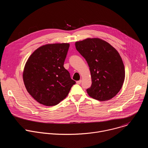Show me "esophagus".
<instances>
[{"instance_id":"34e87169","label":"esophagus","mask_w":148,"mask_h":148,"mask_svg":"<svg viewBox=\"0 0 148 148\" xmlns=\"http://www.w3.org/2000/svg\"><path fill=\"white\" fill-rule=\"evenodd\" d=\"M81 82H82V81H81V80H79V81H77V84H81Z\"/></svg>"}]
</instances>
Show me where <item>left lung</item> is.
<instances>
[{"instance_id":"left-lung-1","label":"left lung","mask_w":148,"mask_h":148,"mask_svg":"<svg viewBox=\"0 0 148 148\" xmlns=\"http://www.w3.org/2000/svg\"><path fill=\"white\" fill-rule=\"evenodd\" d=\"M75 47L89 67L92 85L86 89L88 95L99 101L111 99L120 90L125 79L124 66L119 52L99 38L76 42Z\"/></svg>"}]
</instances>
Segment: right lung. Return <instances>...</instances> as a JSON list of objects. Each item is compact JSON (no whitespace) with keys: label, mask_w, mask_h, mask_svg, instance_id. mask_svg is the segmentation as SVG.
<instances>
[{"label":"right lung","mask_w":148,"mask_h":148,"mask_svg":"<svg viewBox=\"0 0 148 148\" xmlns=\"http://www.w3.org/2000/svg\"><path fill=\"white\" fill-rule=\"evenodd\" d=\"M69 46V43H64L42 46L32 53L25 65V86L42 105L53 106L59 104L75 84L63 66Z\"/></svg>","instance_id":"add662e5"}]
</instances>
